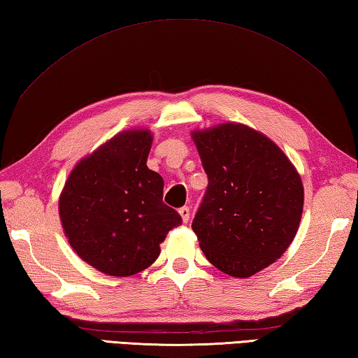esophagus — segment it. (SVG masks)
<instances>
[{
  "label": "esophagus",
  "instance_id": "34e87169",
  "mask_svg": "<svg viewBox=\"0 0 358 358\" xmlns=\"http://www.w3.org/2000/svg\"><path fill=\"white\" fill-rule=\"evenodd\" d=\"M179 215L182 217V221L188 222V220H190V208H188L187 206L185 207H180L179 208Z\"/></svg>",
  "mask_w": 358,
  "mask_h": 358
}]
</instances>
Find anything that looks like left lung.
<instances>
[{"label":"left lung","mask_w":358,"mask_h":358,"mask_svg":"<svg viewBox=\"0 0 358 358\" xmlns=\"http://www.w3.org/2000/svg\"><path fill=\"white\" fill-rule=\"evenodd\" d=\"M208 178L193 232L207 260L251 278L287 251L304 207L299 173L284 151L245 124L192 132Z\"/></svg>","instance_id":"1"}]
</instances>
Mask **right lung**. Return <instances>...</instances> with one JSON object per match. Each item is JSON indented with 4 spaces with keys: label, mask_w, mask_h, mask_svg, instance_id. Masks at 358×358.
<instances>
[{
    "label": "right lung",
    "mask_w": 358,
    "mask_h": 358,
    "mask_svg": "<svg viewBox=\"0 0 358 358\" xmlns=\"http://www.w3.org/2000/svg\"><path fill=\"white\" fill-rule=\"evenodd\" d=\"M148 129L118 134L74 166L59 198L71 248L98 271L126 278L152 265L182 222L162 201L164 179L146 166Z\"/></svg>",
    "instance_id": "obj_1"
}]
</instances>
